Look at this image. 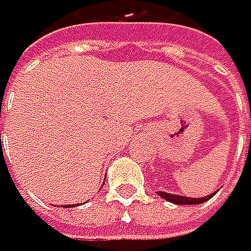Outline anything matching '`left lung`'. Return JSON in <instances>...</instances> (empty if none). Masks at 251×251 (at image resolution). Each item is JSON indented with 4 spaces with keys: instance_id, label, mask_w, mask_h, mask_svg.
Returning a JSON list of instances; mask_svg holds the SVG:
<instances>
[{
    "instance_id": "8db88e82",
    "label": "left lung",
    "mask_w": 251,
    "mask_h": 251,
    "mask_svg": "<svg viewBox=\"0 0 251 251\" xmlns=\"http://www.w3.org/2000/svg\"><path fill=\"white\" fill-rule=\"evenodd\" d=\"M159 194V197H162L164 200L167 201H172L175 204H200V203H204L208 201L212 195H208V197H203V199H189V197H181V195H172V194H165V192H157Z\"/></svg>"
}]
</instances>
